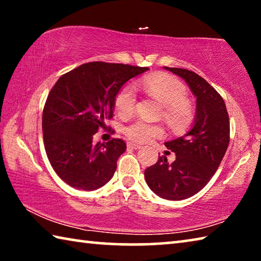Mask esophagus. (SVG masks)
Instances as JSON below:
<instances>
[{
  "mask_svg": "<svg viewBox=\"0 0 261 261\" xmlns=\"http://www.w3.org/2000/svg\"><path fill=\"white\" fill-rule=\"evenodd\" d=\"M127 147L129 148H134V149H139L141 146L139 144H135V143H127Z\"/></svg>",
  "mask_w": 261,
  "mask_h": 261,
  "instance_id": "34e87169",
  "label": "esophagus"
}]
</instances>
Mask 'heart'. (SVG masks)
<instances>
[{
    "instance_id": "obj_1",
    "label": "heart",
    "mask_w": 261,
    "mask_h": 261,
    "mask_svg": "<svg viewBox=\"0 0 261 261\" xmlns=\"http://www.w3.org/2000/svg\"><path fill=\"white\" fill-rule=\"evenodd\" d=\"M140 87L162 106V116L174 130H183L191 123L193 109L188 99V88L179 79L169 74H153L140 82ZM137 94L135 87L127 84L115 96L114 106L118 115L127 116L135 110ZM124 135L136 143H148L163 136L160 124L137 118L123 126Z\"/></svg>"
}]
</instances>
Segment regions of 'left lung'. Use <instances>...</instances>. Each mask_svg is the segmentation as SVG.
Instances as JSON below:
<instances>
[{
	"mask_svg": "<svg viewBox=\"0 0 261 261\" xmlns=\"http://www.w3.org/2000/svg\"><path fill=\"white\" fill-rule=\"evenodd\" d=\"M183 78L197 98L196 117L184 136L165 143L176 154L173 163L159 156L155 165L145 170L152 191L168 200H183L194 196L213 177L226 154L230 125L226 103L213 86L196 72L168 68Z\"/></svg>",
	"mask_w": 261,
	"mask_h": 261,
	"instance_id": "8db88e82",
	"label": "left lung"
}]
</instances>
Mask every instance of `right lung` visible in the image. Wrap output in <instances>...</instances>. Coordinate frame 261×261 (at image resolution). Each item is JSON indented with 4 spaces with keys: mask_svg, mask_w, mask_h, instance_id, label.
<instances>
[{
    "mask_svg": "<svg viewBox=\"0 0 261 261\" xmlns=\"http://www.w3.org/2000/svg\"><path fill=\"white\" fill-rule=\"evenodd\" d=\"M148 68L90 62L59 78L42 113L43 144L53 169L70 187L91 191L108 183L124 140L93 144V135L107 129L121 87Z\"/></svg>",
    "mask_w": 261,
    "mask_h": 261,
    "instance_id": "right-lung-1",
    "label": "right lung"
}]
</instances>
